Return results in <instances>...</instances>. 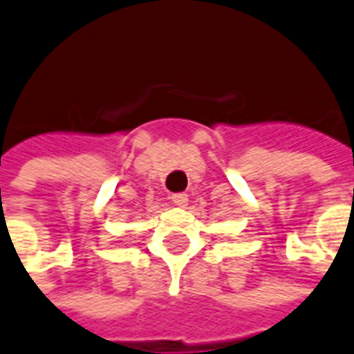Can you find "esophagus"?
Returning a JSON list of instances; mask_svg holds the SVG:
<instances>
[{"instance_id": "34e87169", "label": "esophagus", "mask_w": 354, "mask_h": 354, "mask_svg": "<svg viewBox=\"0 0 354 354\" xmlns=\"http://www.w3.org/2000/svg\"><path fill=\"white\" fill-rule=\"evenodd\" d=\"M172 204H176V206H185L187 204V195L185 193H174L171 196Z\"/></svg>"}]
</instances>
